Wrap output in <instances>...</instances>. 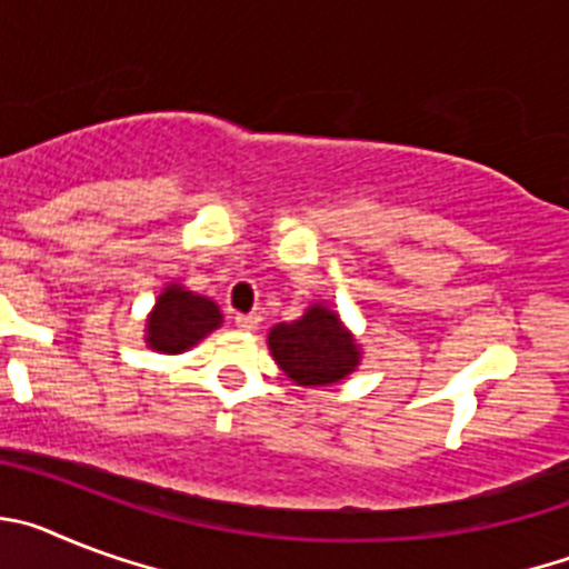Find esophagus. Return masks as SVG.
I'll return each instance as SVG.
<instances>
[{"label":"esophagus","mask_w":569,"mask_h":569,"mask_svg":"<svg viewBox=\"0 0 569 569\" xmlns=\"http://www.w3.org/2000/svg\"><path fill=\"white\" fill-rule=\"evenodd\" d=\"M233 321H236V328L244 330V333H250V330L259 328L261 316H256V313H236Z\"/></svg>","instance_id":"esophagus-1"}]
</instances>
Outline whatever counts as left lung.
<instances>
[{"label": "left lung", "instance_id": "obj_1", "mask_svg": "<svg viewBox=\"0 0 569 569\" xmlns=\"http://www.w3.org/2000/svg\"><path fill=\"white\" fill-rule=\"evenodd\" d=\"M276 365L301 387L336 385L359 367V345L347 333L339 313L328 305H313L290 325H276L268 333Z\"/></svg>", "mask_w": 569, "mask_h": 569}]
</instances>
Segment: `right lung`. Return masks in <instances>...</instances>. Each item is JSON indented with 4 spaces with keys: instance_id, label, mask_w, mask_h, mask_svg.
Instances as JSON below:
<instances>
[{
    "instance_id": "obj_1",
    "label": "right lung",
    "mask_w": 569,
    "mask_h": 569,
    "mask_svg": "<svg viewBox=\"0 0 569 569\" xmlns=\"http://www.w3.org/2000/svg\"><path fill=\"white\" fill-rule=\"evenodd\" d=\"M222 325L219 305L182 284H168L148 316L144 333L159 353H184Z\"/></svg>"
}]
</instances>
